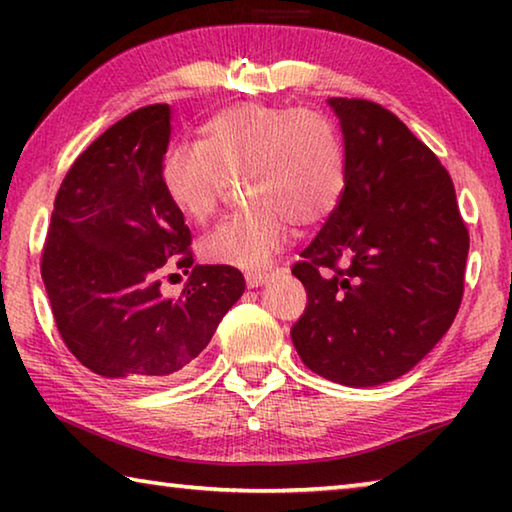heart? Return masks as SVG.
<instances>
[{"instance_id": "obj_1", "label": "heart", "mask_w": 512, "mask_h": 512, "mask_svg": "<svg viewBox=\"0 0 512 512\" xmlns=\"http://www.w3.org/2000/svg\"><path fill=\"white\" fill-rule=\"evenodd\" d=\"M316 171V187L296 203V212L305 221H323L336 207V164L325 149H318L316 153Z\"/></svg>"}]
</instances>
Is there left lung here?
Wrapping results in <instances>:
<instances>
[{"label":"left lung","instance_id":"8db88e82","mask_svg":"<svg viewBox=\"0 0 512 512\" xmlns=\"http://www.w3.org/2000/svg\"><path fill=\"white\" fill-rule=\"evenodd\" d=\"M171 108L131 112L60 185L42 280L69 352L103 377L171 375L201 354L244 293L232 266L194 264L192 232L162 178ZM171 256L183 276L157 280Z\"/></svg>","mask_w":512,"mask_h":512}]
</instances>
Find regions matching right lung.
<instances>
[{
	"label": "right lung",
	"mask_w": 512,
	"mask_h": 512,
	"mask_svg": "<svg viewBox=\"0 0 512 512\" xmlns=\"http://www.w3.org/2000/svg\"><path fill=\"white\" fill-rule=\"evenodd\" d=\"M343 133V192L293 275L307 309L291 339L309 370L379 386L409 372L452 325L470 237L440 160L393 112L329 99Z\"/></svg>",
	"instance_id": "right-lung-1"
}]
</instances>
